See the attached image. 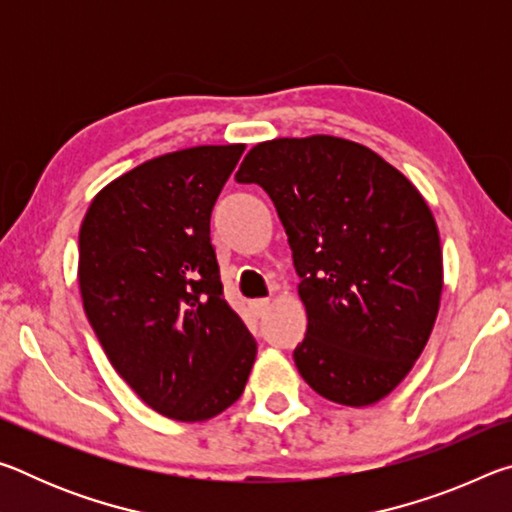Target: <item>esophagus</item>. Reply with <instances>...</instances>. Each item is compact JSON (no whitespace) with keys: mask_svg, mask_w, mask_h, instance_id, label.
Returning <instances> with one entry per match:
<instances>
[{"mask_svg":"<svg viewBox=\"0 0 512 512\" xmlns=\"http://www.w3.org/2000/svg\"><path fill=\"white\" fill-rule=\"evenodd\" d=\"M250 309L255 311V316H264L266 309H268V298H259L250 302Z\"/></svg>","mask_w":512,"mask_h":512,"instance_id":"esophagus-1","label":"esophagus"}]
</instances>
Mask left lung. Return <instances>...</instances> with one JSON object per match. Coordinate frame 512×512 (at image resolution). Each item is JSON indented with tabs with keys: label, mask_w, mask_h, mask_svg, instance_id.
Returning <instances> with one entry per match:
<instances>
[{
	"label": "left lung",
	"mask_w": 512,
	"mask_h": 512,
	"mask_svg": "<svg viewBox=\"0 0 512 512\" xmlns=\"http://www.w3.org/2000/svg\"><path fill=\"white\" fill-rule=\"evenodd\" d=\"M235 178L271 196L289 235L307 307L293 350L302 379L336 404L379 402L438 316L443 255L429 205L375 151L332 135L257 144Z\"/></svg>",
	"instance_id": "obj_1"
}]
</instances>
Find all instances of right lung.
Here are the masks:
<instances>
[{
    "instance_id": "1",
    "label": "right lung",
    "mask_w": 512,
    "mask_h": 512,
    "mask_svg": "<svg viewBox=\"0 0 512 512\" xmlns=\"http://www.w3.org/2000/svg\"><path fill=\"white\" fill-rule=\"evenodd\" d=\"M244 144L160 155L94 196L79 232L83 309L144 404L210 420L244 393L257 343L223 298L210 216Z\"/></svg>"
}]
</instances>
